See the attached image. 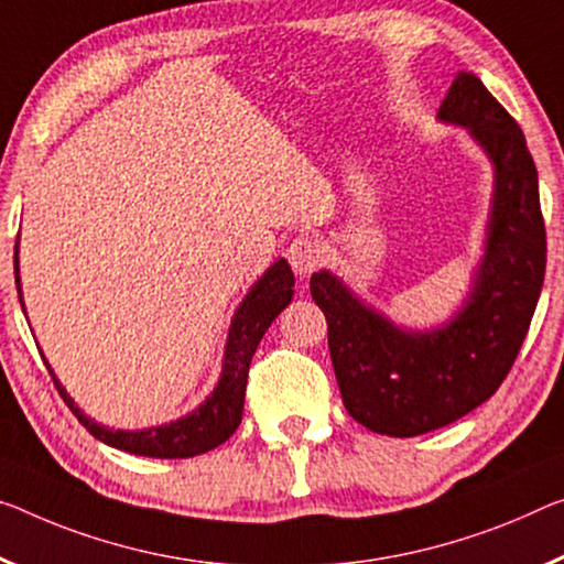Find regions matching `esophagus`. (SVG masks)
Instances as JSON below:
<instances>
[{
  "label": "esophagus",
  "mask_w": 564,
  "mask_h": 564,
  "mask_svg": "<svg viewBox=\"0 0 564 564\" xmlns=\"http://www.w3.org/2000/svg\"><path fill=\"white\" fill-rule=\"evenodd\" d=\"M288 259L294 272L300 276H307L319 262H323V245L312 237H297L288 249Z\"/></svg>",
  "instance_id": "esophagus-1"
}]
</instances>
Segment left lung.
<instances>
[{"label":"left lung","instance_id":"obj_1","mask_svg":"<svg viewBox=\"0 0 564 564\" xmlns=\"http://www.w3.org/2000/svg\"><path fill=\"white\" fill-rule=\"evenodd\" d=\"M438 120L466 128L494 169L484 257L454 317L405 330L330 270L310 276L345 409L395 438L444 429L497 393L530 330L547 264L540 184L517 120L471 73L456 75Z\"/></svg>","mask_w":564,"mask_h":564}]
</instances>
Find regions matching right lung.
<instances>
[{
  "label": "right lung",
  "instance_id": "right-lung-1",
  "mask_svg": "<svg viewBox=\"0 0 564 564\" xmlns=\"http://www.w3.org/2000/svg\"><path fill=\"white\" fill-rule=\"evenodd\" d=\"M14 276H17V292L22 300V284H20V237H17L14 247ZM294 274L290 270L288 259H276V262L267 270L247 292L231 317V327L227 335V348H224V362L221 376L216 383L214 393L198 405L196 411L181 415V419L171 423H161V426L141 429V431H120L108 429L102 423L93 421L77 409L75 401L59 383L55 370H47L52 380H55L63 401L70 405V411L77 415V421L88 429L95 438L102 441L120 452L135 454V456H151V458H188L206 454L224 444L237 426L241 423V411H245V391H247V376L249 362L257 350L259 340L270 330L274 317L290 305L294 294ZM45 358V355H42Z\"/></svg>",
  "mask_w": 564,
  "mask_h": 564
}]
</instances>
